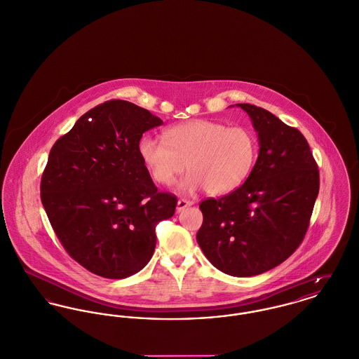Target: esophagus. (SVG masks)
<instances>
[{"label": "esophagus", "mask_w": 359, "mask_h": 359, "mask_svg": "<svg viewBox=\"0 0 359 359\" xmlns=\"http://www.w3.org/2000/svg\"><path fill=\"white\" fill-rule=\"evenodd\" d=\"M194 205V202L192 201H187V199H179L177 201V205H176V210L177 211H183L184 209H187V208H190Z\"/></svg>", "instance_id": "34e87169"}]
</instances>
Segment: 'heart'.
Here are the masks:
<instances>
[{
	"label": "heart",
	"instance_id": "b5f03b06",
	"mask_svg": "<svg viewBox=\"0 0 359 359\" xmlns=\"http://www.w3.org/2000/svg\"><path fill=\"white\" fill-rule=\"evenodd\" d=\"M257 142L247 127H228L209 119H194L169 127L164 141L145 135L138 144L140 157L151 179L161 186L182 182L186 192L205 189L211 195L237 190L251 175Z\"/></svg>",
	"mask_w": 359,
	"mask_h": 359
}]
</instances>
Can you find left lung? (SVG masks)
Here are the masks:
<instances>
[{
	"instance_id": "8db88e82",
	"label": "left lung",
	"mask_w": 359,
	"mask_h": 359,
	"mask_svg": "<svg viewBox=\"0 0 359 359\" xmlns=\"http://www.w3.org/2000/svg\"><path fill=\"white\" fill-rule=\"evenodd\" d=\"M251 118L259 156L237 190L199 205L196 241L211 264L232 276H252L285 262L304 240L320 179L305 137L270 111L236 104Z\"/></svg>"
}]
</instances>
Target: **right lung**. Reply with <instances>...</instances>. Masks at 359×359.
I'll return each instance as SVG.
<instances>
[{
    "label": "right lung",
    "instance_id": "right-lung-1",
    "mask_svg": "<svg viewBox=\"0 0 359 359\" xmlns=\"http://www.w3.org/2000/svg\"><path fill=\"white\" fill-rule=\"evenodd\" d=\"M163 121L126 100L89 109L50 150L41 199L50 224L77 263L122 279L142 270L156 247V225L177 198L160 192L138 144Z\"/></svg>",
    "mask_w": 359,
    "mask_h": 359
}]
</instances>
